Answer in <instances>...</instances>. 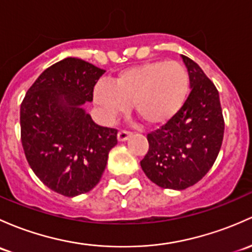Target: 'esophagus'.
Listing matches in <instances>:
<instances>
[{
	"mask_svg": "<svg viewBox=\"0 0 252 252\" xmlns=\"http://www.w3.org/2000/svg\"><path fill=\"white\" fill-rule=\"evenodd\" d=\"M131 133L130 131H126V130H121L117 135V139L118 141H126V140L129 139V136H130Z\"/></svg>",
	"mask_w": 252,
	"mask_h": 252,
	"instance_id": "1",
	"label": "esophagus"
}]
</instances>
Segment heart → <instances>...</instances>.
I'll return each mask as SVG.
<instances>
[{
    "instance_id": "b5f03b06",
    "label": "heart",
    "mask_w": 252,
    "mask_h": 252,
    "mask_svg": "<svg viewBox=\"0 0 252 252\" xmlns=\"http://www.w3.org/2000/svg\"><path fill=\"white\" fill-rule=\"evenodd\" d=\"M189 93V75L177 62H148L121 71L115 82H97L93 97L106 122L128 112L151 126L163 124L182 108Z\"/></svg>"
}]
</instances>
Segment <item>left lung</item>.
I'll use <instances>...</instances> for the list:
<instances>
[{
    "mask_svg": "<svg viewBox=\"0 0 252 252\" xmlns=\"http://www.w3.org/2000/svg\"><path fill=\"white\" fill-rule=\"evenodd\" d=\"M190 93L181 110L147 135L148 152L140 161L146 176L161 189L193 186L211 169L223 140L219 92L197 63L181 55Z\"/></svg>",
    "mask_w": 252,
    "mask_h": 252,
    "instance_id": "obj_1",
    "label": "left lung"
}]
</instances>
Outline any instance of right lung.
<instances>
[{
	"instance_id": "right-lung-1",
	"label": "right lung",
	"mask_w": 252,
	"mask_h": 252,
	"mask_svg": "<svg viewBox=\"0 0 252 252\" xmlns=\"http://www.w3.org/2000/svg\"><path fill=\"white\" fill-rule=\"evenodd\" d=\"M105 70L66 58L44 70L20 106L21 144L36 176L65 197L99 184L117 130L93 121L83 105Z\"/></svg>"
}]
</instances>
